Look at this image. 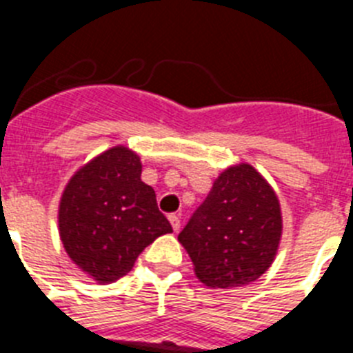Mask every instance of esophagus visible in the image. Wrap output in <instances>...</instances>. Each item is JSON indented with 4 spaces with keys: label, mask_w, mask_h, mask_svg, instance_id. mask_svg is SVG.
Masks as SVG:
<instances>
[{
    "label": "esophagus",
    "mask_w": 353,
    "mask_h": 353,
    "mask_svg": "<svg viewBox=\"0 0 353 353\" xmlns=\"http://www.w3.org/2000/svg\"><path fill=\"white\" fill-rule=\"evenodd\" d=\"M170 223H171V226H173L174 232H179L180 226H182V223H180V215L179 214H171L170 215Z\"/></svg>",
    "instance_id": "obj_1"
}]
</instances>
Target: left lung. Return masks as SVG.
I'll use <instances>...</instances> for the list:
<instances>
[{
    "label": "left lung",
    "mask_w": 353,
    "mask_h": 353,
    "mask_svg": "<svg viewBox=\"0 0 353 353\" xmlns=\"http://www.w3.org/2000/svg\"><path fill=\"white\" fill-rule=\"evenodd\" d=\"M272 187L249 164L230 168L180 232L194 272L210 288L249 285L269 269L281 239Z\"/></svg>",
    "instance_id": "1"
}]
</instances>
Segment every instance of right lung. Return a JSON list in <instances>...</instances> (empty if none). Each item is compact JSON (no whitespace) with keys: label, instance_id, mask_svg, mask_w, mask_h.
Masks as SVG:
<instances>
[{"label":"right lung","instance_id":"right-lung-1","mask_svg":"<svg viewBox=\"0 0 353 353\" xmlns=\"http://www.w3.org/2000/svg\"><path fill=\"white\" fill-rule=\"evenodd\" d=\"M60 236L72 261L101 283L130 272L143 249L171 233L155 191L141 182V162L114 146L81 168L65 187Z\"/></svg>","mask_w":353,"mask_h":353}]
</instances>
